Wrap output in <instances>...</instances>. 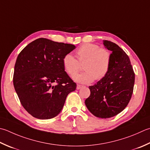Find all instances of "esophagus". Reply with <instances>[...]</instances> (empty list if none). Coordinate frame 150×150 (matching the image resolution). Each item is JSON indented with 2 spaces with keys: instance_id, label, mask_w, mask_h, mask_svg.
I'll use <instances>...</instances> for the list:
<instances>
[{
  "instance_id": "34e87169",
  "label": "esophagus",
  "mask_w": 150,
  "mask_h": 150,
  "mask_svg": "<svg viewBox=\"0 0 150 150\" xmlns=\"http://www.w3.org/2000/svg\"><path fill=\"white\" fill-rule=\"evenodd\" d=\"M84 86H83V85L77 84V90L81 89V88H84Z\"/></svg>"
}]
</instances>
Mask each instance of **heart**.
I'll use <instances>...</instances> for the list:
<instances>
[{
	"label": "heart",
	"mask_w": 150,
	"mask_h": 150,
	"mask_svg": "<svg viewBox=\"0 0 150 150\" xmlns=\"http://www.w3.org/2000/svg\"><path fill=\"white\" fill-rule=\"evenodd\" d=\"M77 60L73 56L67 53L64 56L62 64L64 69L71 77L80 71L81 64H84L85 71L75 76L79 83H90L96 79L101 80L107 75L111 64V53L107 49L100 48L97 44L84 43L75 52Z\"/></svg>",
	"instance_id": "1"
}]
</instances>
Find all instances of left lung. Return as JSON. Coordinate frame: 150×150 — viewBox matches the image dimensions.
<instances>
[{
  "label": "left lung",
  "mask_w": 150,
  "mask_h": 150,
  "mask_svg": "<svg viewBox=\"0 0 150 150\" xmlns=\"http://www.w3.org/2000/svg\"><path fill=\"white\" fill-rule=\"evenodd\" d=\"M112 51L109 71L93 86H89L90 96L85 105L93 115L108 118L118 114L127 106L133 92L134 73L127 54L112 42L103 40Z\"/></svg>",
  "instance_id": "obj_1"
}]
</instances>
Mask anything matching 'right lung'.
<instances>
[{
    "instance_id": "right-lung-1",
    "label": "right lung",
    "mask_w": 150,
    "mask_h": 150,
    "mask_svg": "<svg viewBox=\"0 0 150 150\" xmlns=\"http://www.w3.org/2000/svg\"><path fill=\"white\" fill-rule=\"evenodd\" d=\"M75 48L71 44L39 38L23 49L15 64L13 86L25 109L38 119L57 116L77 84L65 71L64 56Z\"/></svg>"
}]
</instances>
